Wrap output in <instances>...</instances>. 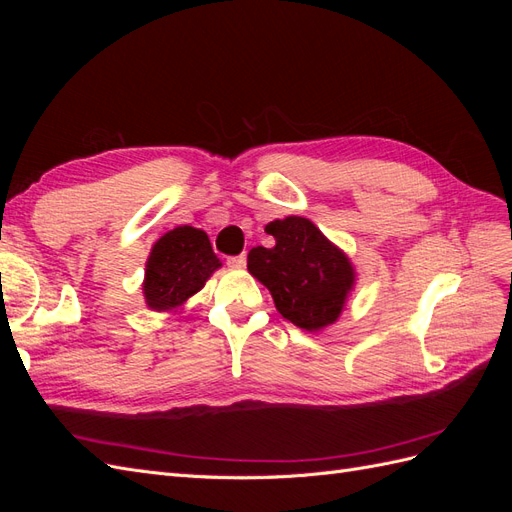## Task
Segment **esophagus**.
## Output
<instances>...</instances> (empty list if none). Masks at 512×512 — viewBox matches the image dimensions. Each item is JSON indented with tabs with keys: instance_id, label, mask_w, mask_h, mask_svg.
<instances>
[{
	"instance_id": "1",
	"label": "esophagus",
	"mask_w": 512,
	"mask_h": 512,
	"mask_svg": "<svg viewBox=\"0 0 512 512\" xmlns=\"http://www.w3.org/2000/svg\"><path fill=\"white\" fill-rule=\"evenodd\" d=\"M226 262H228V267H232V269H243L247 258H245V254H239V256H230Z\"/></svg>"
}]
</instances>
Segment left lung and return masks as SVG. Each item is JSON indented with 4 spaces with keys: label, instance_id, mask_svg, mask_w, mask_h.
<instances>
[{
    "label": "left lung",
    "instance_id": "obj_1",
    "mask_svg": "<svg viewBox=\"0 0 512 512\" xmlns=\"http://www.w3.org/2000/svg\"><path fill=\"white\" fill-rule=\"evenodd\" d=\"M273 247H252L247 269L267 286L273 303L294 327L320 331L337 322L352 292L356 273L350 258L299 215L265 226Z\"/></svg>",
    "mask_w": 512,
    "mask_h": 512
}]
</instances>
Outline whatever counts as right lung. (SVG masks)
Instances as JSON below:
<instances>
[{
	"label": "right lung",
	"instance_id": "1",
	"mask_svg": "<svg viewBox=\"0 0 512 512\" xmlns=\"http://www.w3.org/2000/svg\"><path fill=\"white\" fill-rule=\"evenodd\" d=\"M143 294L153 312H175L222 267L205 230L177 226L151 247Z\"/></svg>",
	"mask_w": 512,
	"mask_h": 512
}]
</instances>
